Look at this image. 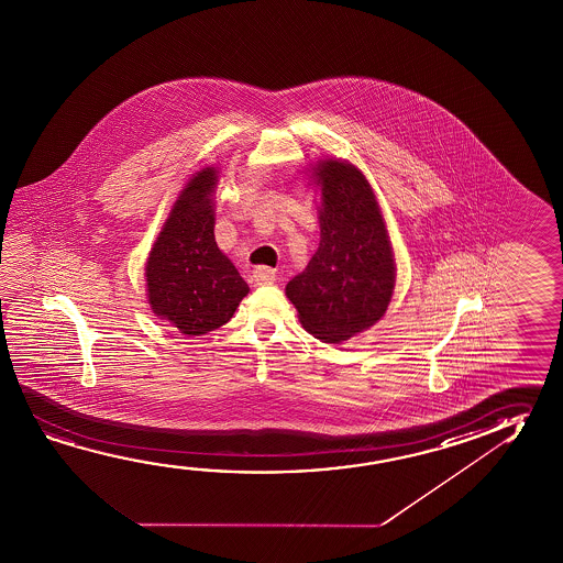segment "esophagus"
I'll use <instances>...</instances> for the list:
<instances>
[{
    "label": "esophagus",
    "mask_w": 563,
    "mask_h": 563,
    "mask_svg": "<svg viewBox=\"0 0 563 563\" xmlns=\"http://www.w3.org/2000/svg\"><path fill=\"white\" fill-rule=\"evenodd\" d=\"M253 278H255V283H257V285H273V283H275V278H277V273H275V268L255 267V271H253Z\"/></svg>",
    "instance_id": "obj_1"
}]
</instances>
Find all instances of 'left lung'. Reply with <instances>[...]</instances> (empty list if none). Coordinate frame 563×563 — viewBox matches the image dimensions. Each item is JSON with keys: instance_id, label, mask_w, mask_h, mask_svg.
Here are the masks:
<instances>
[{"instance_id": "8db88e82", "label": "left lung", "mask_w": 563, "mask_h": 563, "mask_svg": "<svg viewBox=\"0 0 563 563\" xmlns=\"http://www.w3.org/2000/svg\"><path fill=\"white\" fill-rule=\"evenodd\" d=\"M320 245L286 285L306 332L341 343L377 323L395 288V258L375 194L350 163L323 161Z\"/></svg>"}]
</instances>
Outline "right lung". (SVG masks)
Segmentation results:
<instances>
[{"label":"right lung","instance_id":"right-lung-1","mask_svg":"<svg viewBox=\"0 0 563 563\" xmlns=\"http://www.w3.org/2000/svg\"><path fill=\"white\" fill-rule=\"evenodd\" d=\"M203 168L178 196L147 261L148 305L180 333L202 335L230 322L250 286L213 238V188Z\"/></svg>","mask_w":563,"mask_h":563}]
</instances>
